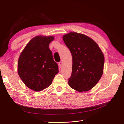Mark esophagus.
<instances>
[{
	"instance_id": "obj_1",
	"label": "esophagus",
	"mask_w": 124,
	"mask_h": 124,
	"mask_svg": "<svg viewBox=\"0 0 124 124\" xmlns=\"http://www.w3.org/2000/svg\"><path fill=\"white\" fill-rule=\"evenodd\" d=\"M58 65H59V66L60 68H61L62 66V62H59L58 63Z\"/></svg>"
}]
</instances>
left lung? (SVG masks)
<instances>
[{
	"instance_id": "obj_1",
	"label": "left lung",
	"mask_w": 124,
	"mask_h": 124,
	"mask_svg": "<svg viewBox=\"0 0 124 124\" xmlns=\"http://www.w3.org/2000/svg\"><path fill=\"white\" fill-rule=\"evenodd\" d=\"M63 40L72 56V69L68 80L70 87L80 92L91 90L103 72L104 55L98 45L89 37L70 32Z\"/></svg>"
}]
</instances>
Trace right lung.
I'll return each instance as SVG.
<instances>
[{"mask_svg":"<svg viewBox=\"0 0 124 124\" xmlns=\"http://www.w3.org/2000/svg\"><path fill=\"white\" fill-rule=\"evenodd\" d=\"M53 36H36L30 40L18 58L17 72L25 85L35 92L50 86L58 67L54 62L49 44Z\"/></svg>","mask_w":124,"mask_h":124,"instance_id":"obj_1","label":"right lung"}]
</instances>
